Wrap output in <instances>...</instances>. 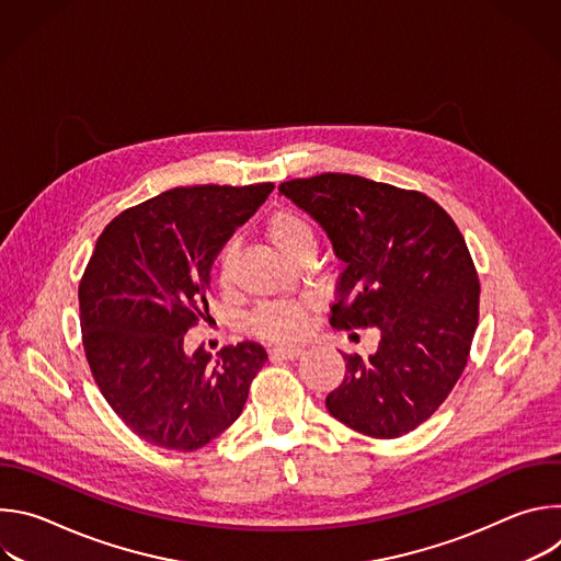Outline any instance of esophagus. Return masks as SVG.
I'll return each instance as SVG.
<instances>
[{
    "instance_id": "esophagus-1",
    "label": "esophagus",
    "mask_w": 561,
    "mask_h": 561,
    "mask_svg": "<svg viewBox=\"0 0 561 561\" xmlns=\"http://www.w3.org/2000/svg\"><path fill=\"white\" fill-rule=\"evenodd\" d=\"M273 355L275 357H279V359H299L301 355H304V348H299V346H277V348H273Z\"/></svg>"
}]
</instances>
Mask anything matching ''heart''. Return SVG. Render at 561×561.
<instances>
[{"label": "heart", "mask_w": 561, "mask_h": 561, "mask_svg": "<svg viewBox=\"0 0 561 561\" xmlns=\"http://www.w3.org/2000/svg\"><path fill=\"white\" fill-rule=\"evenodd\" d=\"M266 234L273 247L284 257H295L304 247H314V230L310 221L290 208L277 210L266 221ZM237 255V242L230 239L219 253V282L226 284L232 275V264ZM310 304L306 299H284L268 301L260 306L251 319V329L271 340H293L301 333L304 319L308 314Z\"/></svg>", "instance_id": "heart-1"}]
</instances>
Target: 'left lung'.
Listing matches in <instances>:
<instances>
[{"label":"left lung","mask_w":561,"mask_h":561,"mask_svg":"<svg viewBox=\"0 0 561 561\" xmlns=\"http://www.w3.org/2000/svg\"><path fill=\"white\" fill-rule=\"evenodd\" d=\"M344 262L331 324L379 331L373 355H344L327 397L348 428L392 439L426 422L459 379L479 319V279L463 237L431 197L359 175L279 184Z\"/></svg>","instance_id":"left-lung-1"}]
</instances>
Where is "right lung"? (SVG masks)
<instances>
[{
    "instance_id": "add662e5",
    "label": "right lung",
    "mask_w": 561,
    "mask_h": 561,
    "mask_svg": "<svg viewBox=\"0 0 561 561\" xmlns=\"http://www.w3.org/2000/svg\"><path fill=\"white\" fill-rule=\"evenodd\" d=\"M275 186L173 188L117 215L79 284V319L93 377L119 420L148 444L197 450L244 411L268 359L257 342L213 357L184 337L208 310L224 244Z\"/></svg>"
}]
</instances>
